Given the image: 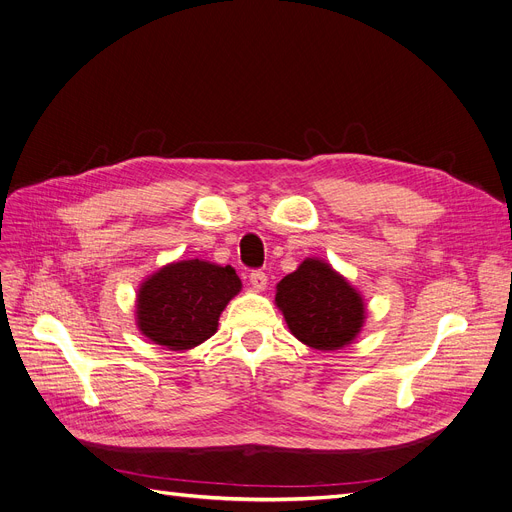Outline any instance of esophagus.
I'll list each match as a JSON object with an SVG mask.
<instances>
[{"instance_id":"obj_1","label":"esophagus","mask_w":512,"mask_h":512,"mask_svg":"<svg viewBox=\"0 0 512 512\" xmlns=\"http://www.w3.org/2000/svg\"><path fill=\"white\" fill-rule=\"evenodd\" d=\"M249 280H251V284H253L255 291H263V288L268 286V274L261 272V270H255V272H251Z\"/></svg>"}]
</instances>
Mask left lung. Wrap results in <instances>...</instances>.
Wrapping results in <instances>:
<instances>
[{
  "label": "left lung",
  "instance_id": "left-lung-1",
  "mask_svg": "<svg viewBox=\"0 0 512 512\" xmlns=\"http://www.w3.org/2000/svg\"><path fill=\"white\" fill-rule=\"evenodd\" d=\"M276 305L293 335L320 351L349 345L366 320L362 295L322 259H305L276 286Z\"/></svg>",
  "mask_w": 512,
  "mask_h": 512
}]
</instances>
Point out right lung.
I'll use <instances>...</instances> for the list:
<instances>
[{
    "instance_id": "1",
    "label": "right lung",
    "mask_w": 512,
    "mask_h": 512,
    "mask_svg": "<svg viewBox=\"0 0 512 512\" xmlns=\"http://www.w3.org/2000/svg\"><path fill=\"white\" fill-rule=\"evenodd\" d=\"M240 288L232 265L221 268L201 259L169 263L140 286L138 328L171 351L192 349L215 335L221 311Z\"/></svg>"
}]
</instances>
